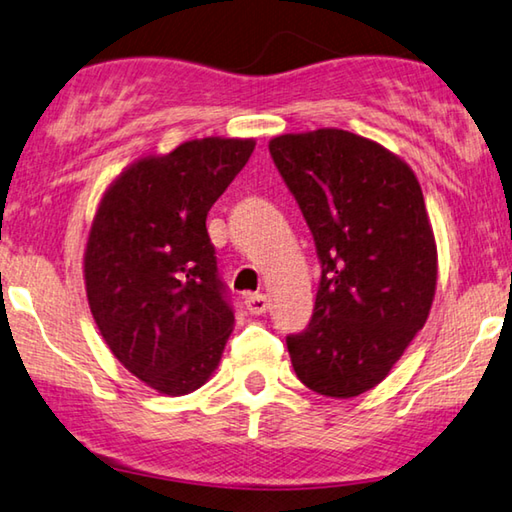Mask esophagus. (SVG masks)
I'll use <instances>...</instances> for the list:
<instances>
[{"mask_svg": "<svg viewBox=\"0 0 512 512\" xmlns=\"http://www.w3.org/2000/svg\"><path fill=\"white\" fill-rule=\"evenodd\" d=\"M245 306L251 315H263L267 311V306H270V299H267L263 292H254V295H247Z\"/></svg>", "mask_w": 512, "mask_h": 512, "instance_id": "esophagus-1", "label": "esophagus"}]
</instances>
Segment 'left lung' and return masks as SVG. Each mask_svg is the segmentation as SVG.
Returning a JSON list of instances; mask_svg holds the SVG:
<instances>
[{"instance_id":"1","label":"left lung","mask_w":512,"mask_h":512,"mask_svg":"<svg viewBox=\"0 0 512 512\" xmlns=\"http://www.w3.org/2000/svg\"><path fill=\"white\" fill-rule=\"evenodd\" d=\"M320 258L313 317L286 338L299 381L349 399L381 383L429 317L438 258L410 167L376 142L317 129L270 142Z\"/></svg>"}]
</instances>
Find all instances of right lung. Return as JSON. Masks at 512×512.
Wrapping results in <instances>:
<instances>
[{"label": "right lung", "instance_id": "right-lung-1", "mask_svg": "<svg viewBox=\"0 0 512 512\" xmlns=\"http://www.w3.org/2000/svg\"><path fill=\"white\" fill-rule=\"evenodd\" d=\"M254 140L204 138L133 163L106 190L83 272L108 349L161 395L201 388L233 331L206 215Z\"/></svg>", "mask_w": 512, "mask_h": 512}]
</instances>
